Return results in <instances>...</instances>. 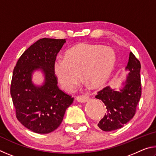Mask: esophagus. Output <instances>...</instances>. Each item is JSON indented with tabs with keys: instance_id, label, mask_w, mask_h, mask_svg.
<instances>
[{
	"instance_id": "34e87169",
	"label": "esophagus",
	"mask_w": 156,
	"mask_h": 156,
	"mask_svg": "<svg viewBox=\"0 0 156 156\" xmlns=\"http://www.w3.org/2000/svg\"><path fill=\"white\" fill-rule=\"evenodd\" d=\"M76 100H77L78 102L83 103V102H87L89 100V98L85 96H78V97H76Z\"/></svg>"
}]
</instances>
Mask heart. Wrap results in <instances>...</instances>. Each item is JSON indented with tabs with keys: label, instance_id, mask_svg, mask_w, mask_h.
I'll return each instance as SVG.
<instances>
[{
	"label": "heart",
	"instance_id": "1",
	"mask_svg": "<svg viewBox=\"0 0 156 156\" xmlns=\"http://www.w3.org/2000/svg\"><path fill=\"white\" fill-rule=\"evenodd\" d=\"M115 55L113 49L100 44L79 43L69 49L65 58H57L53 70L60 86L72 92L82 76L95 87L103 84L114 69Z\"/></svg>",
	"mask_w": 156,
	"mask_h": 156
}]
</instances>
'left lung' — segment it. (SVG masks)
<instances>
[{"instance_id":"obj_1","label":"left lung","mask_w":156,"mask_h":156,"mask_svg":"<svg viewBox=\"0 0 156 156\" xmlns=\"http://www.w3.org/2000/svg\"><path fill=\"white\" fill-rule=\"evenodd\" d=\"M126 69L129 70V73L122 89L118 91L107 87L98 92L96 96L106 106L107 113L98 124V127L104 131L122 127L136 114L142 94L140 74L141 65L132 52L129 54Z\"/></svg>"}]
</instances>
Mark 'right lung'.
<instances>
[{
	"instance_id": "1",
	"label": "right lung",
	"mask_w": 156,
	"mask_h": 156,
	"mask_svg": "<svg viewBox=\"0 0 156 156\" xmlns=\"http://www.w3.org/2000/svg\"><path fill=\"white\" fill-rule=\"evenodd\" d=\"M65 39L41 38L25 50L13 71L10 94L18 121L37 133H49L58 127L73 98L60 90L53 70ZM45 74L43 86L31 82L34 70Z\"/></svg>"
}]
</instances>
